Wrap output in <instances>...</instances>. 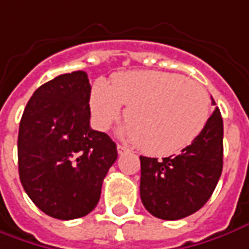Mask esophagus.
<instances>
[{"mask_svg": "<svg viewBox=\"0 0 249 249\" xmlns=\"http://www.w3.org/2000/svg\"><path fill=\"white\" fill-rule=\"evenodd\" d=\"M117 151L120 155H123V154H125V153H129V148H128V147L123 146V144H118Z\"/></svg>", "mask_w": 249, "mask_h": 249, "instance_id": "34e87169", "label": "esophagus"}]
</instances>
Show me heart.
<instances>
[{"label":"heart","mask_w":249,"mask_h":249,"mask_svg":"<svg viewBox=\"0 0 249 249\" xmlns=\"http://www.w3.org/2000/svg\"><path fill=\"white\" fill-rule=\"evenodd\" d=\"M126 106L124 138L155 157L180 153L202 133L210 117V96L196 82L177 73L131 71L96 80L89 95L95 125L107 129Z\"/></svg>","instance_id":"heart-1"}]
</instances>
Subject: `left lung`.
<instances>
[{
  "mask_svg": "<svg viewBox=\"0 0 249 249\" xmlns=\"http://www.w3.org/2000/svg\"><path fill=\"white\" fill-rule=\"evenodd\" d=\"M222 166L224 121L215 107L202 133L181 154L160 160L140 157L143 206L154 217L166 221L188 217L202 209L213 195Z\"/></svg>",
  "mask_w": 249,
  "mask_h": 249,
  "instance_id": "obj_1",
  "label": "left lung"
}]
</instances>
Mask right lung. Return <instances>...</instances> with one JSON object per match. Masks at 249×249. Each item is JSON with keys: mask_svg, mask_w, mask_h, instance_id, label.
Instances as JSON below:
<instances>
[{"mask_svg": "<svg viewBox=\"0 0 249 249\" xmlns=\"http://www.w3.org/2000/svg\"><path fill=\"white\" fill-rule=\"evenodd\" d=\"M89 94L86 72L57 76L32 94L20 120L21 185L38 209L62 221L95 209L117 160L116 143L89 126Z\"/></svg>", "mask_w": 249, "mask_h": 249, "instance_id": "1", "label": "right lung"}]
</instances>
